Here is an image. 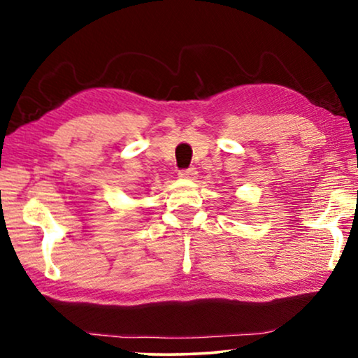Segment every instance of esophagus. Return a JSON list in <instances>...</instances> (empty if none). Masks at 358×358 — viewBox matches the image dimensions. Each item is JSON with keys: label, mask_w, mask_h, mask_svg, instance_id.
<instances>
[{"label": "esophagus", "mask_w": 358, "mask_h": 358, "mask_svg": "<svg viewBox=\"0 0 358 358\" xmlns=\"http://www.w3.org/2000/svg\"><path fill=\"white\" fill-rule=\"evenodd\" d=\"M179 176H180V178H184V179H194L195 176H197V169H195L192 166V168L179 171Z\"/></svg>", "instance_id": "obj_1"}]
</instances>
